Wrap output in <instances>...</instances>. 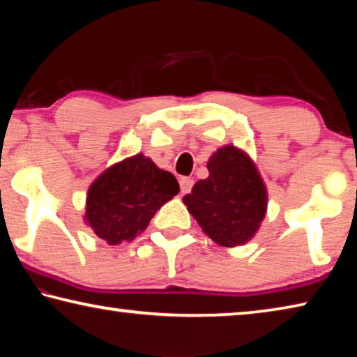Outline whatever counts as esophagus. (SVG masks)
Returning a JSON list of instances; mask_svg holds the SVG:
<instances>
[{
    "mask_svg": "<svg viewBox=\"0 0 357 357\" xmlns=\"http://www.w3.org/2000/svg\"><path fill=\"white\" fill-rule=\"evenodd\" d=\"M192 185H193V179H190V178H181L179 179V187H181V192H183V193H189L192 190Z\"/></svg>",
    "mask_w": 357,
    "mask_h": 357,
    "instance_id": "obj_1",
    "label": "esophagus"
}]
</instances>
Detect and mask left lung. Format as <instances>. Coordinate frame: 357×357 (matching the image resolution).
<instances>
[{
  "mask_svg": "<svg viewBox=\"0 0 357 357\" xmlns=\"http://www.w3.org/2000/svg\"><path fill=\"white\" fill-rule=\"evenodd\" d=\"M200 179L183 200L203 231L217 244L233 247L249 241L266 214V187L249 155L231 144L208 162Z\"/></svg>",
  "mask_w": 357,
  "mask_h": 357,
  "instance_id": "8db88e82",
  "label": "left lung"
}]
</instances>
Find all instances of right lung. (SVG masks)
I'll return each instance as SVG.
<instances>
[{"label":"right lung","instance_id":"add662e5","mask_svg":"<svg viewBox=\"0 0 357 357\" xmlns=\"http://www.w3.org/2000/svg\"><path fill=\"white\" fill-rule=\"evenodd\" d=\"M178 192L179 184L172 173L137 154L94 181L88 190L84 219L108 244L130 243Z\"/></svg>","mask_w":357,"mask_h":357}]
</instances>
